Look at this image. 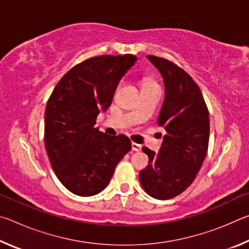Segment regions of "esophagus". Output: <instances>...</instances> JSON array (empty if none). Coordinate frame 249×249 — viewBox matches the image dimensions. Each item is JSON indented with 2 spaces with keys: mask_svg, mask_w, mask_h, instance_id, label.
I'll return each instance as SVG.
<instances>
[{
  "mask_svg": "<svg viewBox=\"0 0 249 249\" xmlns=\"http://www.w3.org/2000/svg\"><path fill=\"white\" fill-rule=\"evenodd\" d=\"M132 149L134 151H140L142 149V145L137 144V142H132Z\"/></svg>",
  "mask_w": 249,
  "mask_h": 249,
  "instance_id": "obj_1",
  "label": "esophagus"
}]
</instances>
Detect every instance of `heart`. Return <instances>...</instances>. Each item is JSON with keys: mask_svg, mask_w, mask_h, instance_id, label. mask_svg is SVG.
Segmentation results:
<instances>
[{"mask_svg": "<svg viewBox=\"0 0 249 249\" xmlns=\"http://www.w3.org/2000/svg\"><path fill=\"white\" fill-rule=\"evenodd\" d=\"M153 84H157V82H156L153 78L146 77V78L144 79V87H145V86H153Z\"/></svg>", "mask_w": 249, "mask_h": 249, "instance_id": "b5f03b06", "label": "heart"}]
</instances>
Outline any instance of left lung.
<instances>
[{"label": "left lung", "instance_id": "8db88e82", "mask_svg": "<svg viewBox=\"0 0 249 249\" xmlns=\"http://www.w3.org/2000/svg\"><path fill=\"white\" fill-rule=\"evenodd\" d=\"M147 58L165 82V101L157 124L167 134L158 154L142 147L149 161L140 172V181L150 196L168 200L193 182L204 161L210 138L209 109L190 74L165 58L151 54Z\"/></svg>", "mask_w": 249, "mask_h": 249}]
</instances>
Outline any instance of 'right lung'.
Wrapping results in <instances>:
<instances>
[{
    "label": "right lung",
    "instance_id": "right-lung-1",
    "mask_svg": "<svg viewBox=\"0 0 249 249\" xmlns=\"http://www.w3.org/2000/svg\"><path fill=\"white\" fill-rule=\"evenodd\" d=\"M137 57L103 54L72 67L54 87L45 111V147L59 181L73 195L104 190L120 160L132 149L125 135L94 127L112 103L121 78Z\"/></svg>",
    "mask_w": 249,
    "mask_h": 249
}]
</instances>
